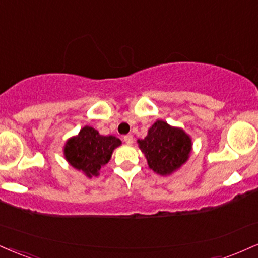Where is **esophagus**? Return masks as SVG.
<instances>
[{
	"instance_id": "esophagus-1",
	"label": "esophagus",
	"mask_w": 258,
	"mask_h": 258,
	"mask_svg": "<svg viewBox=\"0 0 258 258\" xmlns=\"http://www.w3.org/2000/svg\"><path fill=\"white\" fill-rule=\"evenodd\" d=\"M123 142H125L126 144L131 145L132 143H133V136H132V135H126V136H123Z\"/></svg>"
}]
</instances>
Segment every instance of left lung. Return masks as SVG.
I'll list each match as a JSON object with an SVG mask.
<instances>
[{"mask_svg": "<svg viewBox=\"0 0 258 258\" xmlns=\"http://www.w3.org/2000/svg\"><path fill=\"white\" fill-rule=\"evenodd\" d=\"M139 149L147 157L149 168L160 175L178 170L190 157L192 141L182 128L157 120L144 139H138Z\"/></svg>", "mask_w": 258, "mask_h": 258, "instance_id": "left-lung-1", "label": "left lung"}]
</instances>
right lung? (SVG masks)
<instances>
[{
  "mask_svg": "<svg viewBox=\"0 0 258 258\" xmlns=\"http://www.w3.org/2000/svg\"><path fill=\"white\" fill-rule=\"evenodd\" d=\"M121 141L114 136H102L94 127L85 126L63 148L64 159L73 168L82 170L88 178L99 175V169L109 162L114 149Z\"/></svg>",
  "mask_w": 258,
  "mask_h": 258,
  "instance_id": "1",
  "label": "right lung"
}]
</instances>
